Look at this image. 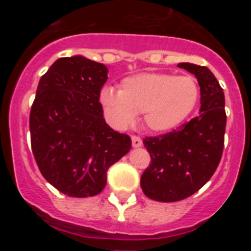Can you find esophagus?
Instances as JSON below:
<instances>
[{
	"mask_svg": "<svg viewBox=\"0 0 251 251\" xmlns=\"http://www.w3.org/2000/svg\"><path fill=\"white\" fill-rule=\"evenodd\" d=\"M132 146L134 148H139L142 146V139L137 136L132 137Z\"/></svg>",
	"mask_w": 251,
	"mask_h": 251,
	"instance_id": "esophagus-1",
	"label": "esophagus"
}]
</instances>
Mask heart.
Listing matches in <instances>:
<instances>
[{
  "label": "heart",
  "instance_id": "obj_1",
  "mask_svg": "<svg viewBox=\"0 0 251 251\" xmlns=\"http://www.w3.org/2000/svg\"><path fill=\"white\" fill-rule=\"evenodd\" d=\"M199 97V85L190 75L143 73L126 77L119 90L103 88L99 104L115 128H127L138 113H143L150 129L167 132L186 121L196 108Z\"/></svg>",
  "mask_w": 251,
  "mask_h": 251
}]
</instances>
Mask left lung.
I'll return each instance as SVG.
<instances>
[{
  "label": "left lung",
  "instance_id": "8db88e82",
  "mask_svg": "<svg viewBox=\"0 0 251 251\" xmlns=\"http://www.w3.org/2000/svg\"><path fill=\"white\" fill-rule=\"evenodd\" d=\"M196 76L201 106L196 118L167 134L143 139L150 152V167L141 177L145 195L159 202L183 200L211 178L220 163L225 136V97L211 70L179 63Z\"/></svg>",
  "mask_w": 251,
  "mask_h": 251
}]
</instances>
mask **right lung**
<instances>
[{"instance_id": "add662e5", "label": "right lung", "mask_w": 251, "mask_h": 251, "mask_svg": "<svg viewBox=\"0 0 251 251\" xmlns=\"http://www.w3.org/2000/svg\"><path fill=\"white\" fill-rule=\"evenodd\" d=\"M104 64L83 55L60 57L41 76L31 108L32 153L49 183L72 197L95 196L110 166L132 147L105 123L99 104Z\"/></svg>"}]
</instances>
